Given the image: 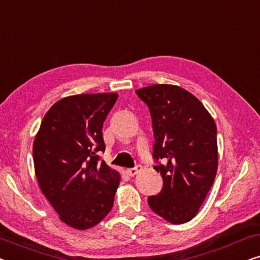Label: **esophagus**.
Instances as JSON below:
<instances>
[{"label": "esophagus", "instance_id": "1", "mask_svg": "<svg viewBox=\"0 0 260 260\" xmlns=\"http://www.w3.org/2000/svg\"><path fill=\"white\" fill-rule=\"evenodd\" d=\"M141 170H142V166L141 165H137L136 167H135V168L127 169L126 173H127V175H129V176H135L137 173H140Z\"/></svg>", "mask_w": 260, "mask_h": 260}]
</instances>
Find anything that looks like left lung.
<instances>
[{
    "label": "left lung",
    "mask_w": 260,
    "mask_h": 260,
    "mask_svg": "<svg viewBox=\"0 0 260 260\" xmlns=\"http://www.w3.org/2000/svg\"><path fill=\"white\" fill-rule=\"evenodd\" d=\"M148 105L155 144L154 167L161 193L148 198L156 214L170 223L190 221L205 201L218 169L214 119L199 99L176 85L156 84L136 90Z\"/></svg>",
    "instance_id": "obj_1"
}]
</instances>
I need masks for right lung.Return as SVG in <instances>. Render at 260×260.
<instances>
[{"instance_id":"add662e5","label":"right lung","mask_w":260,"mask_h":260,"mask_svg":"<svg viewBox=\"0 0 260 260\" xmlns=\"http://www.w3.org/2000/svg\"><path fill=\"white\" fill-rule=\"evenodd\" d=\"M117 93L76 94L46 113L33 144L39 187L66 225L91 229L111 211L120 175L97 152L105 151L103 123Z\"/></svg>"}]
</instances>
